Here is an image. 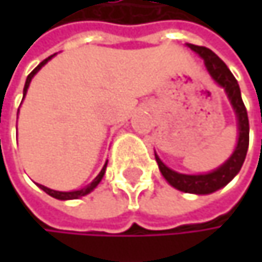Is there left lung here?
Masks as SVG:
<instances>
[{"instance_id": "1", "label": "left lung", "mask_w": 262, "mask_h": 262, "mask_svg": "<svg viewBox=\"0 0 262 262\" xmlns=\"http://www.w3.org/2000/svg\"><path fill=\"white\" fill-rule=\"evenodd\" d=\"M188 47L205 60V67L209 71L211 77L220 86L225 88V91L231 100V104L235 109L236 118H238V130H239L238 144H236L232 156L220 168H217L215 171L208 173V174H194V176L181 174V173L170 170L156 155H155V158H156V162L159 165L162 176L167 179V182L171 186L181 189L183 192L211 194V192L223 188L225 185H228L235 178L236 173L241 170L243 162L246 159L247 148H249V118H247L246 106L241 98L238 81L234 77V74L229 71V68L226 67V63L214 51H211L206 47H199V45H192V43H188Z\"/></svg>"}]
</instances>
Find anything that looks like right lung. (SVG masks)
<instances>
[{"label":"right lung","mask_w":262,"mask_h":262,"mask_svg":"<svg viewBox=\"0 0 262 262\" xmlns=\"http://www.w3.org/2000/svg\"><path fill=\"white\" fill-rule=\"evenodd\" d=\"M53 56H50V57H47L45 60H42L30 74H28V77H27L26 80V86H24V95H26L27 89H28V84H30V81H31V79H33V76L51 59ZM106 165H107V162L104 164V167H103V170L100 171V174L94 179V182H91L88 186H84V188H81V189H77V191H70V192H62V191H54V189H50V188H47V186H43V185H39L47 194H50L51 197H54V199H59V200H71V199H79V197H83V195H86V194H89L98 183H100V181L103 179V174H104V170H106Z\"/></svg>","instance_id":"obj_1"}]
</instances>
